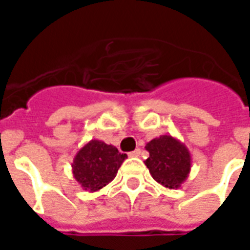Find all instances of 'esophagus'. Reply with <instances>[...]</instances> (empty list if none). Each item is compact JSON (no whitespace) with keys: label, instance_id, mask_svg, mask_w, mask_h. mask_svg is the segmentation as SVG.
<instances>
[{"label":"esophagus","instance_id":"obj_1","mask_svg":"<svg viewBox=\"0 0 250 250\" xmlns=\"http://www.w3.org/2000/svg\"><path fill=\"white\" fill-rule=\"evenodd\" d=\"M128 155H130V157H132V158L139 157V155H141V148H136V150H134V151H131Z\"/></svg>","mask_w":250,"mask_h":250}]
</instances>
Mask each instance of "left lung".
<instances>
[{
  "mask_svg": "<svg viewBox=\"0 0 250 250\" xmlns=\"http://www.w3.org/2000/svg\"><path fill=\"white\" fill-rule=\"evenodd\" d=\"M150 157L145 161L151 177L167 188H178L191 170L188 148L177 138L161 135L146 145Z\"/></svg>",
  "mask_w": 250,
  "mask_h": 250,
  "instance_id": "obj_1",
  "label": "left lung"
}]
</instances>
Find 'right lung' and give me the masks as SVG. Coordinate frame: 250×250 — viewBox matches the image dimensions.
<instances>
[{"instance_id": "right-lung-1", "label": "right lung", "mask_w": 250, "mask_h": 250, "mask_svg": "<svg viewBox=\"0 0 250 250\" xmlns=\"http://www.w3.org/2000/svg\"><path fill=\"white\" fill-rule=\"evenodd\" d=\"M127 158L112 145L92 139L77 151L72 162V173L85 191H98L112 181Z\"/></svg>"}]
</instances>
